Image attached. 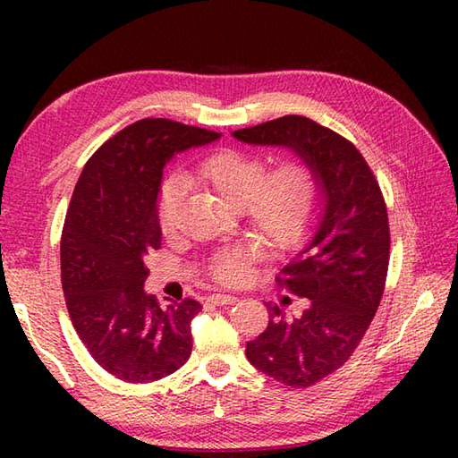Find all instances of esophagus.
<instances>
[{"mask_svg": "<svg viewBox=\"0 0 458 458\" xmlns=\"http://www.w3.org/2000/svg\"><path fill=\"white\" fill-rule=\"evenodd\" d=\"M208 301L214 305H232V303H236L238 297L236 295H226V293H212L208 297Z\"/></svg>", "mask_w": 458, "mask_h": 458, "instance_id": "1", "label": "esophagus"}]
</instances>
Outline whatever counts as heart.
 Masks as SVG:
<instances>
[{
	"label": "heart",
	"mask_w": 458,
	"mask_h": 458,
	"mask_svg": "<svg viewBox=\"0 0 458 458\" xmlns=\"http://www.w3.org/2000/svg\"><path fill=\"white\" fill-rule=\"evenodd\" d=\"M199 177L232 204L242 207L248 230L269 251H284L305 236L313 220L318 182L315 169L301 157H287L267 169L264 155L244 149H222L204 159ZM184 182L169 179L159 192V226L165 236L179 228ZM251 250L220 248L208 269L222 284H240L248 274Z\"/></svg>",
	"instance_id": "obj_1"
}]
</instances>
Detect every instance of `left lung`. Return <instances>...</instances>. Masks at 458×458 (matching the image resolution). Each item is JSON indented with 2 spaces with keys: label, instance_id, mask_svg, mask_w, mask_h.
Wrapping results in <instances>:
<instances>
[{
  "label": "left lung",
  "instance_id": "8db88e82",
  "mask_svg": "<svg viewBox=\"0 0 458 458\" xmlns=\"http://www.w3.org/2000/svg\"><path fill=\"white\" fill-rule=\"evenodd\" d=\"M234 138L289 148L317 174L320 208L313 234L277 276L279 287L309 299L307 309L287 320L284 309L267 303V328L246 344L259 372L309 387L344 366L382 301L390 264L386 202L354 143L305 115L238 130Z\"/></svg>",
  "mask_w": 458,
  "mask_h": 458
}]
</instances>
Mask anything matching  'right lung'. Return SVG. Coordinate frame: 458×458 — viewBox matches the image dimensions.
I'll return each instance as SVG.
<instances>
[{"instance_id":"right-lung-1","label":"right lung","mask_w":458,"mask_h":458,"mask_svg":"<svg viewBox=\"0 0 458 458\" xmlns=\"http://www.w3.org/2000/svg\"><path fill=\"white\" fill-rule=\"evenodd\" d=\"M218 138L173 120H140L92 155L74 187L61 238L66 309L90 356L123 382H155L191 356V320L202 307L184 299L161 309L143 289L145 258L161 248L165 165Z\"/></svg>"}]
</instances>
